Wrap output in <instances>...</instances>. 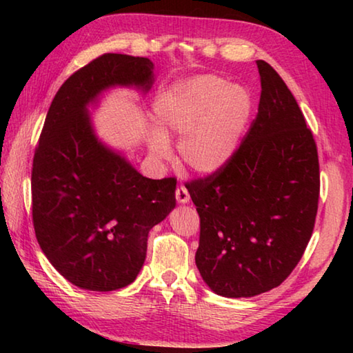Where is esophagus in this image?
Returning <instances> with one entry per match:
<instances>
[{"mask_svg":"<svg viewBox=\"0 0 353 353\" xmlns=\"http://www.w3.org/2000/svg\"><path fill=\"white\" fill-rule=\"evenodd\" d=\"M176 199H177V202H181V204H187V202L190 201V193H188V190L183 187V185H179L177 187Z\"/></svg>","mask_w":353,"mask_h":353,"instance_id":"34e87169","label":"esophagus"}]
</instances>
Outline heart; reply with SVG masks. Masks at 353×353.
Returning <instances> with one entry per match:
<instances>
[{
    "mask_svg": "<svg viewBox=\"0 0 353 353\" xmlns=\"http://www.w3.org/2000/svg\"><path fill=\"white\" fill-rule=\"evenodd\" d=\"M252 110L254 101L246 87L204 74L163 93L154 105V117L162 134L182 135V162L196 172L212 174L234 157ZM162 134L149 139V149L157 157L170 154Z\"/></svg>",
    "mask_w": 353,
    "mask_h": 353,
    "instance_id": "b5f03b06",
    "label": "heart"
}]
</instances>
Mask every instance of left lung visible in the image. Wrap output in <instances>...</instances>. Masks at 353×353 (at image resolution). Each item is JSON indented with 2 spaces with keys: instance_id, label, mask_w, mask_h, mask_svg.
<instances>
[{
  "instance_id": "8db88e82",
  "label": "left lung",
  "mask_w": 353,
  "mask_h": 353,
  "mask_svg": "<svg viewBox=\"0 0 353 353\" xmlns=\"http://www.w3.org/2000/svg\"><path fill=\"white\" fill-rule=\"evenodd\" d=\"M259 113L223 168L187 182L201 218L196 266L224 297L276 288L301 261L319 199L318 148L282 77L256 61Z\"/></svg>"
}]
</instances>
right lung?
I'll use <instances>...</instances> for the list:
<instances>
[{"label":"right lung","instance_id":"1","mask_svg":"<svg viewBox=\"0 0 353 353\" xmlns=\"http://www.w3.org/2000/svg\"><path fill=\"white\" fill-rule=\"evenodd\" d=\"M154 63L107 52L77 70L50 105L32 162V223L46 259L82 290L130 285L148 235L176 207V179L141 176L98 141L87 105L113 85L148 90Z\"/></svg>","mask_w":353,"mask_h":353}]
</instances>
